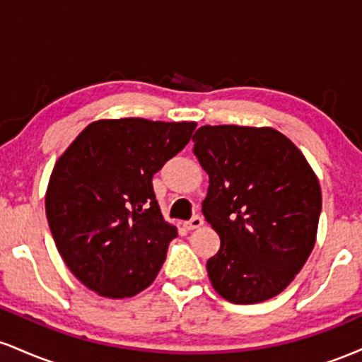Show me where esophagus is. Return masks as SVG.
I'll return each instance as SVG.
<instances>
[{
  "label": "esophagus",
  "instance_id": "obj_1",
  "mask_svg": "<svg viewBox=\"0 0 362 362\" xmlns=\"http://www.w3.org/2000/svg\"><path fill=\"white\" fill-rule=\"evenodd\" d=\"M202 224H204V219H202L201 216H194L192 219L185 221V228L187 230H197V228H201Z\"/></svg>",
  "mask_w": 362,
  "mask_h": 362
}]
</instances>
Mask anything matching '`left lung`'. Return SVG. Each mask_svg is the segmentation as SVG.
<instances>
[{"instance_id": "1", "label": "left lung", "mask_w": 362, "mask_h": 362, "mask_svg": "<svg viewBox=\"0 0 362 362\" xmlns=\"http://www.w3.org/2000/svg\"><path fill=\"white\" fill-rule=\"evenodd\" d=\"M192 141L209 175L202 214L221 238L206 264L211 284L236 305L271 300L288 288L315 247L318 178L276 129L202 126Z\"/></svg>"}]
</instances>
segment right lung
Masks as SVG:
<instances>
[{
  "label": "right lung",
  "instance_id": "1",
  "mask_svg": "<svg viewBox=\"0 0 362 362\" xmlns=\"http://www.w3.org/2000/svg\"><path fill=\"white\" fill-rule=\"evenodd\" d=\"M195 126L97 120L56 161L45 214L62 260L86 288L131 298L155 281L177 228L161 216L153 175L185 148Z\"/></svg>",
  "mask_w": 362,
  "mask_h": 362
}]
</instances>
